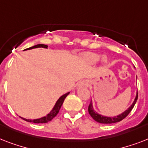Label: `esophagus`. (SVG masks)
<instances>
[{"label":"esophagus","instance_id":"34e87169","mask_svg":"<svg viewBox=\"0 0 148 148\" xmlns=\"http://www.w3.org/2000/svg\"><path fill=\"white\" fill-rule=\"evenodd\" d=\"M89 85V82L87 80H82L78 83V87H87Z\"/></svg>","mask_w":148,"mask_h":148}]
</instances>
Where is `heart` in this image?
<instances>
[{
    "mask_svg": "<svg viewBox=\"0 0 148 148\" xmlns=\"http://www.w3.org/2000/svg\"><path fill=\"white\" fill-rule=\"evenodd\" d=\"M84 57V59H85L87 62L92 64L98 62L100 59H101V55L95 53H86ZM108 61V58L106 56H103L102 58H101V62L103 63V64H107Z\"/></svg>",
    "mask_w": 148,
    "mask_h": 148,
    "instance_id": "obj_1",
    "label": "heart"
}]
</instances>
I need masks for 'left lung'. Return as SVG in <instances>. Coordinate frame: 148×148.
<instances>
[{"label": "left lung", "instance_id": "left-lung-1", "mask_svg": "<svg viewBox=\"0 0 148 148\" xmlns=\"http://www.w3.org/2000/svg\"><path fill=\"white\" fill-rule=\"evenodd\" d=\"M137 100H138V91H137L136 97L134 98V100L132 104L127 110H124V112H122L121 114H120L117 115V116H114V117L105 116V115L97 113L94 109L93 102L92 100H91L90 104L88 106V112H89V114L90 115V117H92L93 119L96 121L97 122H98V123H101V124H113V123H117V122H119L121 121H122L123 119H124L129 114V113L131 112V110L133 109L134 106L135 105Z\"/></svg>", "mask_w": 148, "mask_h": 148}]
</instances>
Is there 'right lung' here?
I'll list each match as a JSON object with an SVG mask.
<instances>
[{
	"instance_id": "right-lung-1",
	"label": "right lung",
	"mask_w": 148,
	"mask_h": 148,
	"mask_svg": "<svg viewBox=\"0 0 148 148\" xmlns=\"http://www.w3.org/2000/svg\"><path fill=\"white\" fill-rule=\"evenodd\" d=\"M39 47H43V48H47L48 46L46 45H42V44H40V45H37L35 46H33V47H29V48H27V49L24 50V51H27V50H31L34 49V48H39ZM70 92H67L66 94H64V95H62L61 97H59L57 102L55 103L54 106H53V108H52V110L50 111L48 114H47L46 116L45 117H40V118H38V119H26V118H24V117H21V118H22L24 121H26L27 122H32V123H35V124H43V123H47V122L51 121V120L53 119V117H55L56 115L58 114V112H59V110H60V108H61V106H62L63 103H64V99L66 98L67 95H69Z\"/></svg>"
}]
</instances>
